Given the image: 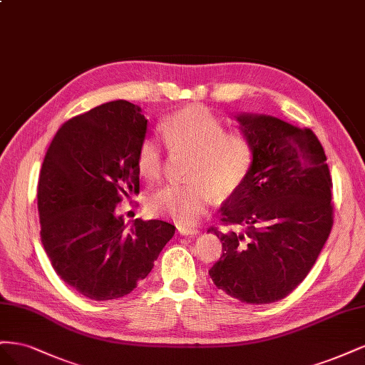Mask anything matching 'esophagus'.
I'll list each match as a JSON object with an SVG mask.
<instances>
[{
  "mask_svg": "<svg viewBox=\"0 0 365 365\" xmlns=\"http://www.w3.org/2000/svg\"><path fill=\"white\" fill-rule=\"evenodd\" d=\"M178 230L180 235H185V237H192V235H197L200 232L197 227L192 226H179Z\"/></svg>",
  "mask_w": 365,
  "mask_h": 365,
  "instance_id": "esophagus-1",
  "label": "esophagus"
}]
</instances>
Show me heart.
<instances>
[{
	"mask_svg": "<svg viewBox=\"0 0 365 365\" xmlns=\"http://www.w3.org/2000/svg\"><path fill=\"white\" fill-rule=\"evenodd\" d=\"M163 140L173 151H190L185 183L168 185L150 197L153 214L191 225L202 217L217 195L235 191L250 165V145L238 130L202 106H187L160 123ZM136 168L140 178L156 182L162 174V150L155 139L139 144Z\"/></svg>",
	"mask_w": 365,
	"mask_h": 365,
	"instance_id": "heart-1",
	"label": "heart"
}]
</instances>
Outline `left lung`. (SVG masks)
Listing matches in <instances>:
<instances>
[{
  "label": "left lung",
  "mask_w": 365,
  "mask_h": 365,
  "mask_svg": "<svg viewBox=\"0 0 365 365\" xmlns=\"http://www.w3.org/2000/svg\"><path fill=\"white\" fill-rule=\"evenodd\" d=\"M252 162L220 209L222 244L209 269L215 287L244 303L287 297L308 276L334 225L332 180L320 140L272 115H232Z\"/></svg>",
  "instance_id": "obj_1"
}]
</instances>
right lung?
<instances>
[{"instance_id": "add662e5", "label": "right lung", "mask_w": 365, "mask_h": 365, "mask_svg": "<svg viewBox=\"0 0 365 365\" xmlns=\"http://www.w3.org/2000/svg\"><path fill=\"white\" fill-rule=\"evenodd\" d=\"M147 120L139 106L109 101L58 128L41 168V241L57 276L91 300L127 296L151 272L175 227L115 207L139 192L136 155Z\"/></svg>"}]
</instances>
